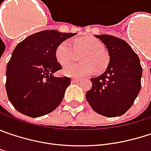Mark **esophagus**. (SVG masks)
<instances>
[{"label": "esophagus", "mask_w": 151, "mask_h": 151, "mask_svg": "<svg viewBox=\"0 0 151 151\" xmlns=\"http://www.w3.org/2000/svg\"><path fill=\"white\" fill-rule=\"evenodd\" d=\"M80 80L78 79V78H72V82L73 83H78V82H79Z\"/></svg>", "instance_id": "esophagus-1"}]
</instances>
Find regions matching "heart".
<instances>
[{"instance_id": "obj_1", "label": "heart", "mask_w": 151, "mask_h": 151, "mask_svg": "<svg viewBox=\"0 0 151 151\" xmlns=\"http://www.w3.org/2000/svg\"><path fill=\"white\" fill-rule=\"evenodd\" d=\"M76 51H85L81 60L82 64L71 63L63 68V73L68 77L82 78L92 74L94 71H102L107 67L109 56L103 49L102 43L93 37L88 36L76 39L73 42ZM55 56L60 65H65L72 60L73 50L68 41H64L58 45Z\"/></svg>"}]
</instances>
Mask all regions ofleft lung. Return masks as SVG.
<instances>
[{"instance_id":"8db88e82","label":"left lung","mask_w":151,"mask_h":151,"mask_svg":"<svg viewBox=\"0 0 151 151\" xmlns=\"http://www.w3.org/2000/svg\"><path fill=\"white\" fill-rule=\"evenodd\" d=\"M95 37L106 46L110 59L106 71L91 78L92 87L85 97L97 114L120 116L132 107L141 89L140 60L126 41L109 35Z\"/></svg>"}]
</instances>
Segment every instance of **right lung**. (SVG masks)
<instances>
[{
    "instance_id": "1",
    "label": "right lung",
    "mask_w": 151,
    "mask_h": 151,
    "mask_svg": "<svg viewBox=\"0 0 151 151\" xmlns=\"http://www.w3.org/2000/svg\"><path fill=\"white\" fill-rule=\"evenodd\" d=\"M76 34L40 31L15 47L6 66V90L10 102L19 113L37 118L60 104L71 79L54 76L61 69L55 51L60 42Z\"/></svg>"
}]
</instances>
